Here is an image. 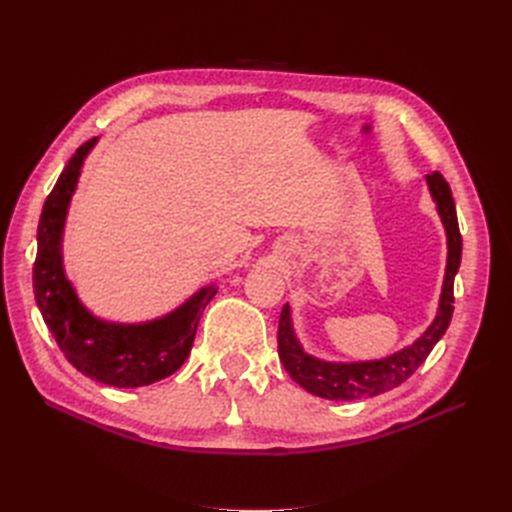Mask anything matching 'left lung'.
I'll return each mask as SVG.
<instances>
[{"instance_id":"1","label":"left lung","mask_w":512,"mask_h":512,"mask_svg":"<svg viewBox=\"0 0 512 512\" xmlns=\"http://www.w3.org/2000/svg\"><path fill=\"white\" fill-rule=\"evenodd\" d=\"M425 179L429 194L433 203H436L438 215L444 224L448 247L446 273L436 318H433L425 333L416 337L410 346L384 356V359L335 363L316 359V356L303 350L292 327L290 305L286 303L280 316V331H277V352H280V361L286 367L290 378L303 386L307 393L333 401H352L391 391L401 382H406L425 363L429 352L440 342L448 324H451L455 303L453 284L461 262V232L457 224L455 200L446 179L440 173H431Z\"/></svg>"}]
</instances>
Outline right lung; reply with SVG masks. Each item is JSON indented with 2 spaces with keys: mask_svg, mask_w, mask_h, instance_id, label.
I'll list each match as a JSON object with an SVG mask.
<instances>
[{
  "mask_svg": "<svg viewBox=\"0 0 512 512\" xmlns=\"http://www.w3.org/2000/svg\"><path fill=\"white\" fill-rule=\"evenodd\" d=\"M96 143L98 138H91L76 149L42 207L34 292L46 327L81 374L108 386L136 389L168 378L185 363L198 320L218 286L200 288L170 314L136 324L102 320L83 305L66 277L61 241L83 162Z\"/></svg>",
  "mask_w": 512,
  "mask_h": 512,
  "instance_id": "obj_1",
  "label": "right lung"
}]
</instances>
